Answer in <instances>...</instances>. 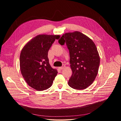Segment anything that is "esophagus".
Masks as SVG:
<instances>
[{
  "mask_svg": "<svg viewBox=\"0 0 121 121\" xmlns=\"http://www.w3.org/2000/svg\"><path fill=\"white\" fill-rule=\"evenodd\" d=\"M65 67V65H63V66H62V67H59V69L60 70H62V69H63Z\"/></svg>",
  "mask_w": 121,
  "mask_h": 121,
  "instance_id": "obj_1",
  "label": "esophagus"
}]
</instances>
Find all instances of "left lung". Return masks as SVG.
<instances>
[{"label":"left lung","mask_w":121,"mask_h":121,"mask_svg":"<svg viewBox=\"0 0 121 121\" xmlns=\"http://www.w3.org/2000/svg\"><path fill=\"white\" fill-rule=\"evenodd\" d=\"M59 43L67 46L72 74L68 85L75 89H84L92 83L99 71L100 58L91 39L78 31L63 34Z\"/></svg>","instance_id":"8db88e82"}]
</instances>
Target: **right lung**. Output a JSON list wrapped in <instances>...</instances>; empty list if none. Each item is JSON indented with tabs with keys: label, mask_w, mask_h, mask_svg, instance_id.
Wrapping results in <instances>:
<instances>
[{
	"label": "right lung",
	"mask_w": 121,
	"mask_h": 121,
	"mask_svg": "<svg viewBox=\"0 0 121 121\" xmlns=\"http://www.w3.org/2000/svg\"><path fill=\"white\" fill-rule=\"evenodd\" d=\"M59 35H39L22 50L19 65L22 74L30 86L39 91L52 86L58 71L49 64L48 53Z\"/></svg>",
	"instance_id": "add662e5"
}]
</instances>
